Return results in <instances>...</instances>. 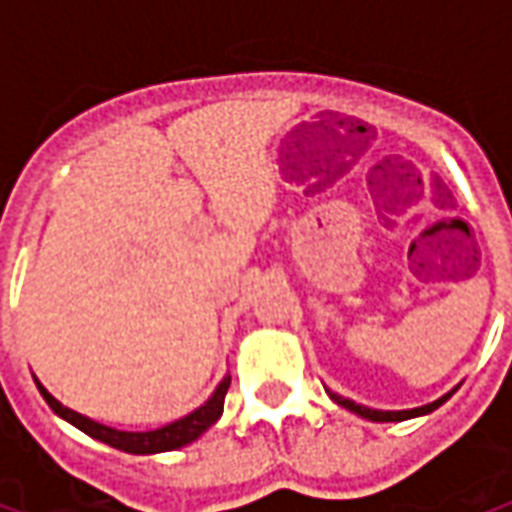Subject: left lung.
Segmentation results:
<instances>
[{
  "mask_svg": "<svg viewBox=\"0 0 512 512\" xmlns=\"http://www.w3.org/2000/svg\"><path fill=\"white\" fill-rule=\"evenodd\" d=\"M455 389H458V386H455ZM455 389H452V392H455ZM452 392H447V395L439 397V400H433V403H428V406L408 408V411H378V408L359 406V403H354V400L334 395V392H329V395H332V400H334V403H337V406L348 408V411H354V414H359V417L373 419V422H403V419L422 417V414H430V411H436V408H439L441 403H447V400H450Z\"/></svg>",
  "mask_w": 512,
  "mask_h": 512,
  "instance_id": "1",
  "label": "left lung"
}]
</instances>
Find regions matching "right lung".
Returning a JSON list of instances; mask_svg holds the SVG:
<instances>
[{
	"mask_svg": "<svg viewBox=\"0 0 512 512\" xmlns=\"http://www.w3.org/2000/svg\"><path fill=\"white\" fill-rule=\"evenodd\" d=\"M35 384H38L40 395H43V400L49 403L51 411H54V414H60L62 419H68V422H71V425H76L79 430H84L87 436L104 441V444L115 447V450L134 452V455H153V452L178 450V447H186V444H191L194 439H200L202 433L211 428L216 419L222 417L224 395H227L230 378H224L222 384L216 386V392H213V395L208 397V400H205V403H202L197 411H191V414H186L183 419L169 422V425H164V428L142 430V433L109 428V425H101V422H95V419L82 417L79 411L62 406L57 397L49 395V389L40 384V381H35Z\"/></svg>",
	"mask_w": 512,
	"mask_h": 512,
	"instance_id": "1",
	"label": "right lung"
}]
</instances>
